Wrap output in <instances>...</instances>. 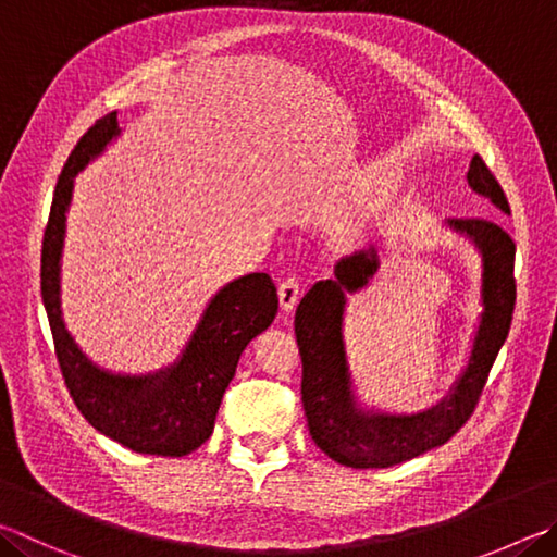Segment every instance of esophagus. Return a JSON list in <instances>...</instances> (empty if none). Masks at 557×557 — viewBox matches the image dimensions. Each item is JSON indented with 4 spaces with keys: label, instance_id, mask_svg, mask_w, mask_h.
I'll use <instances>...</instances> for the list:
<instances>
[{
    "label": "esophagus",
    "instance_id": "obj_1",
    "mask_svg": "<svg viewBox=\"0 0 557 557\" xmlns=\"http://www.w3.org/2000/svg\"><path fill=\"white\" fill-rule=\"evenodd\" d=\"M277 295H280V307H282V311H287V313L295 311L297 301H299V285H297V280L289 277V280L282 282V285L277 287Z\"/></svg>",
    "mask_w": 557,
    "mask_h": 557
}]
</instances>
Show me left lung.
I'll return each mask as SVG.
<instances>
[{"mask_svg": "<svg viewBox=\"0 0 557 557\" xmlns=\"http://www.w3.org/2000/svg\"><path fill=\"white\" fill-rule=\"evenodd\" d=\"M468 185L509 214V201L480 156L472 158ZM448 228L468 238L482 258V313L468 366L446 397L429 409L389 413L368 409L358 401L343 341V317L348 295L368 287L380 270L377 246L341 258L333 268L336 277L317 282L299 301L295 333L301 356V404L309 433L331 460L346 468H392L450 441L474 411L497 352L509 336L517 301V246L507 231L487 219H448Z\"/></svg>", "mask_w": 557, "mask_h": 557, "instance_id": "left-lung-1", "label": "left lung"}]
</instances>
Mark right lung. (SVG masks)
Segmentation results:
<instances>
[{
  "instance_id": "1",
  "label": "right lung",
  "mask_w": 557,
  "mask_h": 557,
  "mask_svg": "<svg viewBox=\"0 0 557 557\" xmlns=\"http://www.w3.org/2000/svg\"><path fill=\"white\" fill-rule=\"evenodd\" d=\"M121 134L116 111L79 138L58 177L40 250V295L70 397L92 426L136 453L182 458L214 431L216 411L238 358L277 313V289L265 272H250L221 287L201 313L180 358L163 370L124 375L99 368L70 336L60 309V260L75 175Z\"/></svg>"
}]
</instances>
